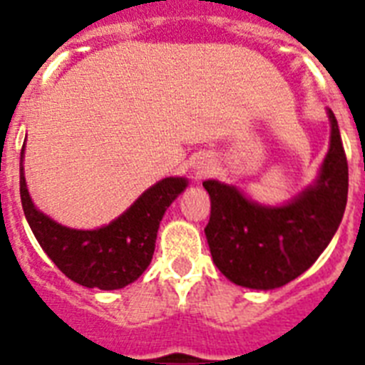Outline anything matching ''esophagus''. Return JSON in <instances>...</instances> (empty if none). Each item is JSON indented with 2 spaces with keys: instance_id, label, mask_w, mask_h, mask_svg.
<instances>
[{
  "instance_id": "obj_1",
  "label": "esophagus",
  "mask_w": 365,
  "mask_h": 365,
  "mask_svg": "<svg viewBox=\"0 0 365 365\" xmlns=\"http://www.w3.org/2000/svg\"><path fill=\"white\" fill-rule=\"evenodd\" d=\"M193 172H195V175L197 177L208 175V173L212 172V163L202 157V159H199L197 163H195V166H193Z\"/></svg>"
}]
</instances>
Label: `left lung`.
<instances>
[{"label":"left lung","instance_id":"1","mask_svg":"<svg viewBox=\"0 0 365 365\" xmlns=\"http://www.w3.org/2000/svg\"><path fill=\"white\" fill-rule=\"evenodd\" d=\"M331 144L312 185L285 205L267 206L219 180H205L212 212L205 234L212 259L232 283L270 291L311 269L340 227L347 205L346 151L327 109Z\"/></svg>","mask_w":365,"mask_h":365}]
</instances>
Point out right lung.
Here are the masks:
<instances>
[{"label": "right lung", "mask_w": 365, "mask_h": 365, "mask_svg": "<svg viewBox=\"0 0 365 365\" xmlns=\"http://www.w3.org/2000/svg\"><path fill=\"white\" fill-rule=\"evenodd\" d=\"M19 160V195L32 234L54 265L78 285L115 291L143 276L155 252L164 212L188 186L185 177H166L133 202L122 215L96 230H76L40 212L29 195Z\"/></svg>", "instance_id": "obj_1"}]
</instances>
